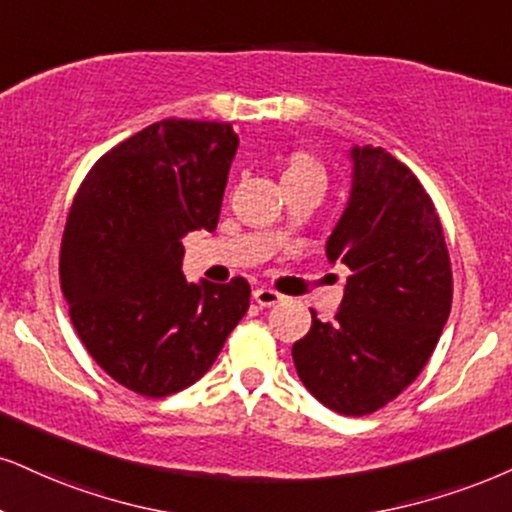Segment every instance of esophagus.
<instances>
[{
	"instance_id": "1",
	"label": "esophagus",
	"mask_w": 512,
	"mask_h": 512,
	"mask_svg": "<svg viewBox=\"0 0 512 512\" xmlns=\"http://www.w3.org/2000/svg\"><path fill=\"white\" fill-rule=\"evenodd\" d=\"M254 299H256V304H258V306H263V308H270V306H277V304H282V301H285V296H282V294H277L275 289H268V287H258L256 292H254Z\"/></svg>"
}]
</instances>
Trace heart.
<instances>
[{
	"label": "heart",
	"instance_id": "obj_1",
	"mask_svg": "<svg viewBox=\"0 0 512 512\" xmlns=\"http://www.w3.org/2000/svg\"><path fill=\"white\" fill-rule=\"evenodd\" d=\"M304 173H320V175H323V170H320V166L311 159V156L294 154L287 163L285 175H304Z\"/></svg>",
	"mask_w": 512,
	"mask_h": 512
}]
</instances>
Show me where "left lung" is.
Returning <instances> with one entry per match:
<instances>
[{
  "mask_svg": "<svg viewBox=\"0 0 512 512\" xmlns=\"http://www.w3.org/2000/svg\"><path fill=\"white\" fill-rule=\"evenodd\" d=\"M351 192L327 239L351 270L330 323L292 346L296 372L323 406L368 415L394 401L430 361L451 313L449 249L437 208L382 147H353Z\"/></svg>",
  "mask_w": 512,
  "mask_h": 512,
  "instance_id": "1",
  "label": "left lung"
}]
</instances>
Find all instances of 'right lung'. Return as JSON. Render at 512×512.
Instances as JSON below:
<instances>
[{
	"mask_svg": "<svg viewBox=\"0 0 512 512\" xmlns=\"http://www.w3.org/2000/svg\"><path fill=\"white\" fill-rule=\"evenodd\" d=\"M237 144L230 123L166 118L106 151L75 194L63 296L90 356L135 394L161 399L204 377L249 308L244 277L182 275V237L216 230Z\"/></svg>",
	"mask_w": 512,
	"mask_h": 512,
	"instance_id": "add662e5",
	"label": "right lung"
}]
</instances>
